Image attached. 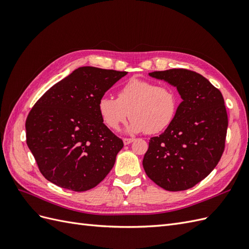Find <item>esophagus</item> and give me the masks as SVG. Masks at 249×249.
<instances>
[{
	"mask_svg": "<svg viewBox=\"0 0 249 249\" xmlns=\"http://www.w3.org/2000/svg\"><path fill=\"white\" fill-rule=\"evenodd\" d=\"M134 140H135V139H133V138H124V145L130 144V143H132Z\"/></svg>",
	"mask_w": 249,
	"mask_h": 249,
	"instance_id": "esophagus-1",
	"label": "esophagus"
}]
</instances>
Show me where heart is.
Returning a JSON list of instances; mask_svg holds the SVG:
<instances>
[{
  "mask_svg": "<svg viewBox=\"0 0 249 249\" xmlns=\"http://www.w3.org/2000/svg\"><path fill=\"white\" fill-rule=\"evenodd\" d=\"M176 90L167 85L133 78L119 88L117 100L102 96L97 110L104 124L116 130L132 116L125 127L127 133L156 134L164 131L172 123L178 110Z\"/></svg>",
  "mask_w": 249,
  "mask_h": 249,
  "instance_id": "obj_1",
  "label": "heart"
}]
</instances>
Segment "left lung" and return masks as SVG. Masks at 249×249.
<instances>
[{"label": "left lung", "instance_id": "8db88e82", "mask_svg": "<svg viewBox=\"0 0 249 249\" xmlns=\"http://www.w3.org/2000/svg\"><path fill=\"white\" fill-rule=\"evenodd\" d=\"M148 74L176 87L183 102L164 133L150 138L143 168L163 189L187 190L208 177L222 156L229 125L223 96L195 71L173 69Z\"/></svg>", "mask_w": 249, "mask_h": 249}]
</instances>
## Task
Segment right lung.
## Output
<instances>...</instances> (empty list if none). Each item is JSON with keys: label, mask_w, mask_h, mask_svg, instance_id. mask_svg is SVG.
<instances>
[{"label": "right lung", "mask_w": 249, "mask_h": 249, "mask_svg": "<svg viewBox=\"0 0 249 249\" xmlns=\"http://www.w3.org/2000/svg\"><path fill=\"white\" fill-rule=\"evenodd\" d=\"M126 73L79 67L34 105L26 120L27 144L51 183L87 191L114 166L124 142L105 125L97 104Z\"/></svg>", "instance_id": "add662e5"}]
</instances>
